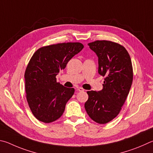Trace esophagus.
<instances>
[{
	"label": "esophagus",
	"mask_w": 153,
	"mask_h": 153,
	"mask_svg": "<svg viewBox=\"0 0 153 153\" xmlns=\"http://www.w3.org/2000/svg\"><path fill=\"white\" fill-rule=\"evenodd\" d=\"M77 91H83L84 89L81 87H78L77 88Z\"/></svg>",
	"instance_id": "1"
}]
</instances>
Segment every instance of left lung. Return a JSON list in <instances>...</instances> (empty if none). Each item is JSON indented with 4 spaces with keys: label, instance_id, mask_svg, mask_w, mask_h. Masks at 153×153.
<instances>
[{
    "label": "left lung",
    "instance_id": "left-lung-1",
    "mask_svg": "<svg viewBox=\"0 0 153 153\" xmlns=\"http://www.w3.org/2000/svg\"><path fill=\"white\" fill-rule=\"evenodd\" d=\"M98 57V72L105 76L103 89L87 91L85 103L87 114L93 121L105 124L119 114L129 93L133 80L130 56L117 43L97 40L88 44Z\"/></svg>",
    "mask_w": 153,
    "mask_h": 153
}]
</instances>
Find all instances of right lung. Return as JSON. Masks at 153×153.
Listing matches in <instances>:
<instances>
[{
	"mask_svg": "<svg viewBox=\"0 0 153 153\" xmlns=\"http://www.w3.org/2000/svg\"><path fill=\"white\" fill-rule=\"evenodd\" d=\"M84 48L79 42L53 44L39 48L32 56L25 72L26 98L32 114L44 123L60 118L73 88L56 81V75Z\"/></svg>",
	"mask_w": 153,
	"mask_h": 153,
	"instance_id": "right-lung-1",
	"label": "right lung"
}]
</instances>
